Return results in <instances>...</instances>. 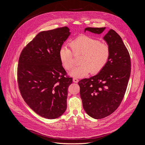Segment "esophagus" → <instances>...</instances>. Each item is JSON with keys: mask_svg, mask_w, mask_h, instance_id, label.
Returning <instances> with one entry per match:
<instances>
[{"mask_svg": "<svg viewBox=\"0 0 145 145\" xmlns=\"http://www.w3.org/2000/svg\"><path fill=\"white\" fill-rule=\"evenodd\" d=\"M73 81L74 82H75V83H77L78 82V80L77 78H73Z\"/></svg>", "mask_w": 145, "mask_h": 145, "instance_id": "1", "label": "esophagus"}]
</instances>
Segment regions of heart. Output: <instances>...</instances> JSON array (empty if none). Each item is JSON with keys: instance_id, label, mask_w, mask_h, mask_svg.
<instances>
[{"instance_id": "b5f03b06", "label": "heart", "mask_w": 145, "mask_h": 145, "mask_svg": "<svg viewBox=\"0 0 145 145\" xmlns=\"http://www.w3.org/2000/svg\"><path fill=\"white\" fill-rule=\"evenodd\" d=\"M70 46L75 56L81 55L80 65L69 72L73 77L82 78L90 72L95 74L100 72L107 64L110 56L109 46L99 40L88 36H82L70 43ZM73 53L69 48L63 46L59 51V58L62 65L68 71L74 65Z\"/></svg>"}]
</instances>
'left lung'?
Instances as JSON below:
<instances>
[{
    "label": "left lung",
    "instance_id": "left-lung-1",
    "mask_svg": "<svg viewBox=\"0 0 145 145\" xmlns=\"http://www.w3.org/2000/svg\"><path fill=\"white\" fill-rule=\"evenodd\" d=\"M105 29L88 27L84 31L101 34ZM103 39L110 49L107 64L97 74L78 82L83 108L94 119L105 118L118 108L124 97L131 72L130 55L120 36L110 29Z\"/></svg>",
    "mask_w": 145,
    "mask_h": 145
}]
</instances>
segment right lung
<instances>
[{"instance_id":"obj_1","label":"right lung","mask_w":145,"mask_h":145,"mask_svg":"<svg viewBox=\"0 0 145 145\" xmlns=\"http://www.w3.org/2000/svg\"><path fill=\"white\" fill-rule=\"evenodd\" d=\"M71 32L67 27L39 32L23 50L18 82L23 99L36 113L47 119L60 117L67 106L68 88L59 51Z\"/></svg>"}]
</instances>
